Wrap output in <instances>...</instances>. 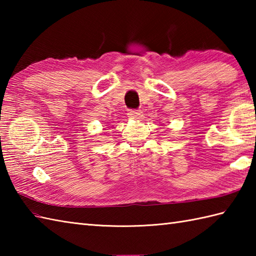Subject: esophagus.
I'll return each mask as SVG.
<instances>
[{"mask_svg":"<svg viewBox=\"0 0 256 256\" xmlns=\"http://www.w3.org/2000/svg\"><path fill=\"white\" fill-rule=\"evenodd\" d=\"M128 116L131 118H138L140 116V110H130Z\"/></svg>","mask_w":256,"mask_h":256,"instance_id":"esophagus-1","label":"esophagus"}]
</instances>
